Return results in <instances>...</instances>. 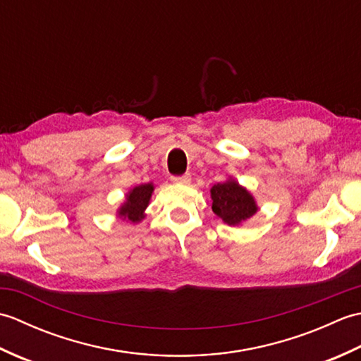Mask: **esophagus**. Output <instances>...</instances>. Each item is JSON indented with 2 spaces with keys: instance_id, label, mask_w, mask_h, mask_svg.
<instances>
[{
  "instance_id": "34e87169",
  "label": "esophagus",
  "mask_w": 361,
  "mask_h": 361,
  "mask_svg": "<svg viewBox=\"0 0 361 361\" xmlns=\"http://www.w3.org/2000/svg\"><path fill=\"white\" fill-rule=\"evenodd\" d=\"M172 181L176 183V185H189L190 175L185 173V175H180V176H172Z\"/></svg>"
}]
</instances>
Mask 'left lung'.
<instances>
[{
    "instance_id": "obj_1",
    "label": "left lung",
    "mask_w": 361,
    "mask_h": 361,
    "mask_svg": "<svg viewBox=\"0 0 361 361\" xmlns=\"http://www.w3.org/2000/svg\"><path fill=\"white\" fill-rule=\"evenodd\" d=\"M212 211L224 224L240 226L259 211L256 198L233 176L211 188Z\"/></svg>"
}]
</instances>
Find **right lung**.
Wrapping results in <instances>:
<instances>
[{"label":"right lung","mask_w":361,"mask_h":361,"mask_svg":"<svg viewBox=\"0 0 361 361\" xmlns=\"http://www.w3.org/2000/svg\"><path fill=\"white\" fill-rule=\"evenodd\" d=\"M155 186L153 183H144L132 188L126 194V200L122 203L116 214L121 220L130 221V224H140L145 217V209L150 203V198Z\"/></svg>","instance_id":"1"}]
</instances>
